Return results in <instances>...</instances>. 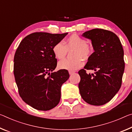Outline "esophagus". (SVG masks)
<instances>
[{
  "label": "esophagus",
  "mask_w": 132,
  "mask_h": 132,
  "mask_svg": "<svg viewBox=\"0 0 132 132\" xmlns=\"http://www.w3.org/2000/svg\"><path fill=\"white\" fill-rule=\"evenodd\" d=\"M75 72V71H72V70H69V75L73 74Z\"/></svg>",
  "instance_id": "obj_1"
}]
</instances>
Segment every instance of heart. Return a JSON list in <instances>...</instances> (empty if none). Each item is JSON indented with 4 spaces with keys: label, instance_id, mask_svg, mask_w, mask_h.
<instances>
[{
    "label": "heart",
    "instance_id": "1",
    "mask_svg": "<svg viewBox=\"0 0 132 132\" xmlns=\"http://www.w3.org/2000/svg\"><path fill=\"white\" fill-rule=\"evenodd\" d=\"M63 44L58 42L53 46L52 51L55 57L57 59L65 57L68 50L74 48L72 59H64L58 63V67L60 69L74 71L78 69L84 64L83 59L87 60L93 52V47L91 44L87 42L86 39L79 35H73L64 41Z\"/></svg>",
    "mask_w": 132,
    "mask_h": 132
}]
</instances>
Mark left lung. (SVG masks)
<instances>
[{
  "instance_id": "8db88e82",
  "label": "left lung",
  "mask_w": 132,
  "mask_h": 132,
  "mask_svg": "<svg viewBox=\"0 0 132 132\" xmlns=\"http://www.w3.org/2000/svg\"><path fill=\"white\" fill-rule=\"evenodd\" d=\"M91 40L95 52L84 69L79 71V89L82 99L90 104L101 106L118 92L125 70L124 51L119 37L113 32L94 29L83 33ZM95 70L87 74L85 69Z\"/></svg>"
}]
</instances>
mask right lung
<instances>
[{
  "label": "right lung",
  "mask_w": 132,
  "mask_h": 132,
  "mask_svg": "<svg viewBox=\"0 0 132 132\" xmlns=\"http://www.w3.org/2000/svg\"><path fill=\"white\" fill-rule=\"evenodd\" d=\"M67 35L33 33L21 41L16 50L13 73L19 93L35 109L46 111L59 103L62 85L69 74L65 69L52 72L57 66L52 49Z\"/></svg>",
  "instance_id": "obj_1"
}]
</instances>
